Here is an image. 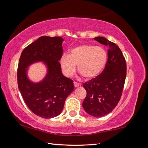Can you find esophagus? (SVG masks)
I'll return each instance as SVG.
<instances>
[{
	"mask_svg": "<svg viewBox=\"0 0 148 148\" xmlns=\"http://www.w3.org/2000/svg\"><path fill=\"white\" fill-rule=\"evenodd\" d=\"M74 86L75 87H77L79 86V84L78 83H77V82H74Z\"/></svg>",
	"mask_w": 148,
	"mask_h": 148,
	"instance_id": "obj_1",
	"label": "esophagus"
}]
</instances>
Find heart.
Masks as SVG:
<instances>
[{"label":"heart","instance_id":"b5f03b06","mask_svg":"<svg viewBox=\"0 0 148 148\" xmlns=\"http://www.w3.org/2000/svg\"><path fill=\"white\" fill-rule=\"evenodd\" d=\"M108 54L104 48L92 45H80L70 51L69 56L63 55L60 65L65 76L71 77L77 71L84 78L92 79L98 76L106 64Z\"/></svg>","mask_w":148,"mask_h":148}]
</instances>
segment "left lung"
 Listing matches in <instances>:
<instances>
[{
	"label": "left lung",
	"mask_w": 148,
	"mask_h": 148,
	"mask_svg": "<svg viewBox=\"0 0 148 148\" xmlns=\"http://www.w3.org/2000/svg\"><path fill=\"white\" fill-rule=\"evenodd\" d=\"M95 40L108 47L105 68L98 76L84 84L87 91L82 106L87 114L99 117L110 113L121 99L127 74L125 59L118 46L104 37Z\"/></svg>",
	"instance_id": "8db88e82"
}]
</instances>
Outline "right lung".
Wrapping results in <instances>:
<instances>
[{
    "mask_svg": "<svg viewBox=\"0 0 148 148\" xmlns=\"http://www.w3.org/2000/svg\"><path fill=\"white\" fill-rule=\"evenodd\" d=\"M64 40L59 36H41L25 48L17 68V84L27 106L36 116L48 119L61 113L67 97L73 91L71 79L62 75L59 61ZM37 61H44L48 73L42 82L33 83L26 76V68Z\"/></svg>",
    "mask_w": 148,
    "mask_h": 148,
    "instance_id": "add662e5",
    "label": "right lung"
}]
</instances>
